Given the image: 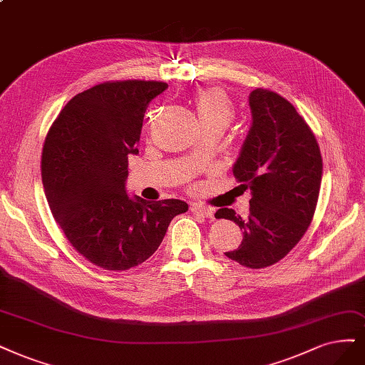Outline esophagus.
<instances>
[{
  "label": "esophagus",
  "instance_id": "1",
  "mask_svg": "<svg viewBox=\"0 0 365 365\" xmlns=\"http://www.w3.org/2000/svg\"><path fill=\"white\" fill-rule=\"evenodd\" d=\"M190 210H192L193 212H196V215H200V216H204V217H212V210L208 208V207H205V205L193 204V205L190 207Z\"/></svg>",
  "mask_w": 365,
  "mask_h": 365
}]
</instances>
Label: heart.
I'll use <instances>...</instances> for the list:
<instances>
[{
	"instance_id": "b5f03b06",
	"label": "heart",
	"mask_w": 365,
	"mask_h": 365,
	"mask_svg": "<svg viewBox=\"0 0 365 365\" xmlns=\"http://www.w3.org/2000/svg\"><path fill=\"white\" fill-rule=\"evenodd\" d=\"M195 110L204 131H223L235 116V110L230 98L219 89H205L196 93Z\"/></svg>"
}]
</instances>
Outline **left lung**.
I'll use <instances>...</instances> for the list:
<instances>
[{"label": "left lung", "instance_id": "8db88e82", "mask_svg": "<svg viewBox=\"0 0 365 365\" xmlns=\"http://www.w3.org/2000/svg\"><path fill=\"white\" fill-rule=\"evenodd\" d=\"M252 127L232 168L249 188L246 220L231 208L216 219L234 220L243 231L237 249L225 255L249 269L281 261L299 243L314 217L320 192L323 160L316 135L281 95L255 89L249 95Z\"/></svg>", "mask_w": 365, "mask_h": 365}]
</instances>
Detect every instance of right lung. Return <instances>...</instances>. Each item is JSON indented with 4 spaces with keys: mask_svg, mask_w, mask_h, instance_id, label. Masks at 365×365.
<instances>
[{
    "mask_svg": "<svg viewBox=\"0 0 365 365\" xmlns=\"http://www.w3.org/2000/svg\"><path fill=\"white\" fill-rule=\"evenodd\" d=\"M163 81H106L63 107L42 150L48 205L78 254L104 270H128L158 249L180 199L149 202L125 190L128 155L137 154L148 104Z\"/></svg>",
    "mask_w": 365,
    "mask_h": 365,
    "instance_id": "obj_1",
    "label": "right lung"
}]
</instances>
